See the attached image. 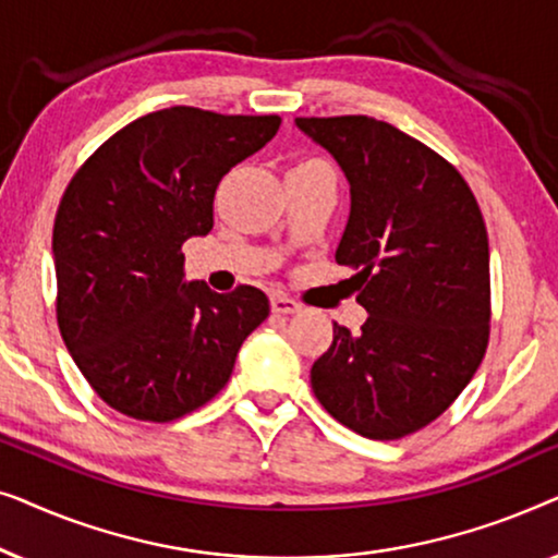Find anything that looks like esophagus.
<instances>
[{
	"mask_svg": "<svg viewBox=\"0 0 558 558\" xmlns=\"http://www.w3.org/2000/svg\"><path fill=\"white\" fill-rule=\"evenodd\" d=\"M271 310L277 315H294V312H300V302L287 294H271Z\"/></svg>",
	"mask_w": 558,
	"mask_h": 558,
	"instance_id": "1",
	"label": "esophagus"
}]
</instances>
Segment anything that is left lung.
I'll list each match as a JSON object with an SVG mask.
<instances>
[{
  "mask_svg": "<svg viewBox=\"0 0 558 558\" xmlns=\"http://www.w3.org/2000/svg\"><path fill=\"white\" fill-rule=\"evenodd\" d=\"M350 182L335 262L355 269L361 332L332 325L310 380L327 414L368 439H401L445 414L490 338V248L460 172L371 117L296 119Z\"/></svg>",
  "mask_w": 558,
  "mask_h": 558,
  "instance_id": "left-lung-1",
  "label": "left lung"
}]
</instances>
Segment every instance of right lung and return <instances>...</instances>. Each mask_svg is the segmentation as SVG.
Returning <instances> with one entry per match:
<instances>
[{"mask_svg": "<svg viewBox=\"0 0 558 558\" xmlns=\"http://www.w3.org/2000/svg\"><path fill=\"white\" fill-rule=\"evenodd\" d=\"M279 124L172 106L126 124L68 182L52 226L58 327L119 414L172 422L201 409L269 317L262 289L185 281L182 243L210 233L218 182Z\"/></svg>", "mask_w": 558, "mask_h": 558, "instance_id": "obj_1", "label": "right lung"}]
</instances>
